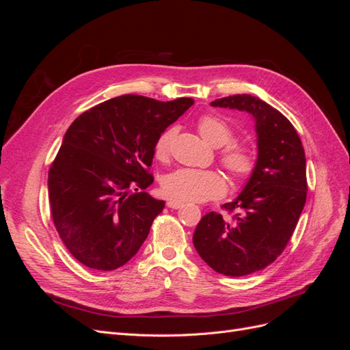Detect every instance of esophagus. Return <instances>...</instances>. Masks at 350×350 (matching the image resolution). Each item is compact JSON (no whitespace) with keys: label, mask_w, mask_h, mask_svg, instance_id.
<instances>
[{"label":"esophagus","mask_w":350,"mask_h":350,"mask_svg":"<svg viewBox=\"0 0 350 350\" xmlns=\"http://www.w3.org/2000/svg\"><path fill=\"white\" fill-rule=\"evenodd\" d=\"M166 206L169 207V208H181L183 206H184V203H181V201H176V200H169L167 203H166Z\"/></svg>","instance_id":"esophagus-1"}]
</instances>
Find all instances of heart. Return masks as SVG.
Segmentation results:
<instances>
[{
  "mask_svg": "<svg viewBox=\"0 0 350 350\" xmlns=\"http://www.w3.org/2000/svg\"><path fill=\"white\" fill-rule=\"evenodd\" d=\"M198 133L203 140L213 146L221 147L230 143L220 152V163L229 172V175L243 181L256 167V153L250 146L241 143H230L234 139V131L230 126L215 115L201 116L198 124ZM175 137L174 129H166L157 137L154 144V154L157 159H166ZM226 191V183L224 176L216 171H201V169L181 167L167 174L162 181V193L171 200L185 201V203H201L211 198H219Z\"/></svg>",
  "mask_w": 350,
  "mask_h": 350,
  "instance_id": "obj_1",
  "label": "heart"
}]
</instances>
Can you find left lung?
Masks as SVG:
<instances>
[{
	"instance_id": "obj_1",
	"label": "left lung",
	"mask_w": 350,
	"mask_h": 350,
	"mask_svg": "<svg viewBox=\"0 0 350 350\" xmlns=\"http://www.w3.org/2000/svg\"><path fill=\"white\" fill-rule=\"evenodd\" d=\"M216 108L238 109L256 121L257 161L241 194L201 217L193 242L215 271L239 278L266 269L293 234L306 200V162L298 133L286 116L251 94L216 99Z\"/></svg>"
}]
</instances>
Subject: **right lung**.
Here are the masks:
<instances>
[{
  "mask_svg": "<svg viewBox=\"0 0 350 350\" xmlns=\"http://www.w3.org/2000/svg\"><path fill=\"white\" fill-rule=\"evenodd\" d=\"M194 99L124 94L83 112L67 130L48 175L51 215L71 256L94 270L130 261L162 213L144 189L154 144Z\"/></svg>",
  "mask_w": 350,
  "mask_h": 350,
  "instance_id": "add662e5",
  "label": "right lung"
}]
</instances>
